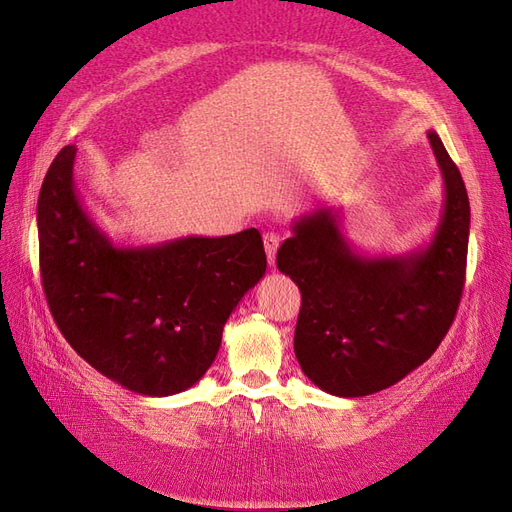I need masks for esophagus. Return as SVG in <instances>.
<instances>
[{
	"mask_svg": "<svg viewBox=\"0 0 512 512\" xmlns=\"http://www.w3.org/2000/svg\"><path fill=\"white\" fill-rule=\"evenodd\" d=\"M262 241H265V250H267V258H269V265L271 267H275V252H277V247H280V235H277V232H265V235H262Z\"/></svg>",
	"mask_w": 512,
	"mask_h": 512,
	"instance_id": "esophagus-1",
	"label": "esophagus"
}]
</instances>
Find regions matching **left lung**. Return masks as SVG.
<instances>
[{
  "label": "left lung",
  "mask_w": 512,
  "mask_h": 512,
  "mask_svg": "<svg viewBox=\"0 0 512 512\" xmlns=\"http://www.w3.org/2000/svg\"><path fill=\"white\" fill-rule=\"evenodd\" d=\"M427 138L444 179L436 235L404 256L352 250L339 213L320 207L294 220L277 269L301 290L294 354L318 389L363 397L423 365L451 329L466 282L470 200L440 136Z\"/></svg>",
  "instance_id": "obj_1"
}]
</instances>
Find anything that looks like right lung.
Instances as JSON below:
<instances>
[{"label": "right lung", "mask_w": 512, "mask_h": 512, "mask_svg": "<svg viewBox=\"0 0 512 512\" xmlns=\"http://www.w3.org/2000/svg\"><path fill=\"white\" fill-rule=\"evenodd\" d=\"M74 158V145L57 153L38 198L42 288L59 331L132 393L190 389L215 361L232 309L267 271L260 232L117 247L76 194Z\"/></svg>", "instance_id": "add662e5"}]
</instances>
